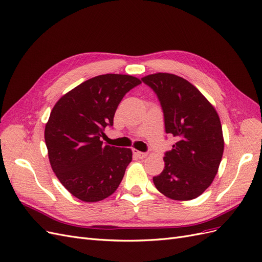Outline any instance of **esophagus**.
Returning <instances> with one entry per match:
<instances>
[{
    "label": "esophagus",
    "instance_id": "34e87169",
    "mask_svg": "<svg viewBox=\"0 0 262 262\" xmlns=\"http://www.w3.org/2000/svg\"><path fill=\"white\" fill-rule=\"evenodd\" d=\"M133 153L136 154L140 158V160H143V158H145L147 156V153L140 152V150H137V149H133Z\"/></svg>",
    "mask_w": 262,
    "mask_h": 262
}]
</instances>
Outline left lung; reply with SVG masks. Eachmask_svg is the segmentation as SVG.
<instances>
[{
    "label": "left lung",
    "mask_w": 262,
    "mask_h": 262,
    "mask_svg": "<svg viewBox=\"0 0 262 262\" xmlns=\"http://www.w3.org/2000/svg\"><path fill=\"white\" fill-rule=\"evenodd\" d=\"M160 100L165 132L177 142L165 152V167L153 177L158 191L173 200H191L209 188L224 150L217 113L185 78L169 73L142 78Z\"/></svg>",
    "instance_id": "8db88e82"
}]
</instances>
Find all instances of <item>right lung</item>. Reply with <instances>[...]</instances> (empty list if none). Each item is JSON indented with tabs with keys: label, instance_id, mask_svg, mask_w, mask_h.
<instances>
[{
	"label": "right lung",
	"instance_id": "obj_1",
	"mask_svg": "<svg viewBox=\"0 0 262 262\" xmlns=\"http://www.w3.org/2000/svg\"><path fill=\"white\" fill-rule=\"evenodd\" d=\"M141 84L122 74L95 76L54 105L45 129L51 167L69 192L85 202L113 194L132 161L130 148L102 145L106 126L114 125L124 95Z\"/></svg>",
	"mask_w": 262,
	"mask_h": 262
}]
</instances>
